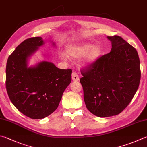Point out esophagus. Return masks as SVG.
<instances>
[{
    "instance_id": "34e87169",
    "label": "esophagus",
    "mask_w": 147,
    "mask_h": 147,
    "mask_svg": "<svg viewBox=\"0 0 147 147\" xmlns=\"http://www.w3.org/2000/svg\"><path fill=\"white\" fill-rule=\"evenodd\" d=\"M72 80L73 81H78L79 80V77L78 75L77 74V73H76L75 72H73L72 73Z\"/></svg>"
}]
</instances>
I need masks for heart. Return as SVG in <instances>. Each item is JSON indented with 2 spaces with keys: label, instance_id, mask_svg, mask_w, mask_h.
<instances>
[{
  "label": "heart",
  "instance_id": "heart-1",
  "mask_svg": "<svg viewBox=\"0 0 147 147\" xmlns=\"http://www.w3.org/2000/svg\"><path fill=\"white\" fill-rule=\"evenodd\" d=\"M102 48L100 45L84 43L70 45L67 47L65 53L61 52L60 56L63 60H66L67 57L71 59H78L84 56L83 63L91 64L99 59L102 55Z\"/></svg>",
  "mask_w": 147,
  "mask_h": 147
}]
</instances>
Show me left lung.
Listing matches in <instances>:
<instances>
[{"label": "left lung", "instance_id": "obj_1", "mask_svg": "<svg viewBox=\"0 0 147 147\" xmlns=\"http://www.w3.org/2000/svg\"><path fill=\"white\" fill-rule=\"evenodd\" d=\"M107 38L111 42V52L82 71L80 80L86 107L100 118L121 113L132 100L141 78L136 49L119 36Z\"/></svg>", "mask_w": 147, "mask_h": 147}]
</instances>
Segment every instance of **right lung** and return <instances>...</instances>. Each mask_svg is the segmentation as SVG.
Segmentation results:
<instances>
[{
  "label": "right lung",
  "instance_id": "1",
  "mask_svg": "<svg viewBox=\"0 0 147 147\" xmlns=\"http://www.w3.org/2000/svg\"><path fill=\"white\" fill-rule=\"evenodd\" d=\"M44 44L42 37L26 39L9 55L6 64V90L11 101L20 113L34 119L46 118L57 109L71 82V69H58L47 61L28 65L29 58Z\"/></svg>",
  "mask_w": 147,
  "mask_h": 147
}]
</instances>
